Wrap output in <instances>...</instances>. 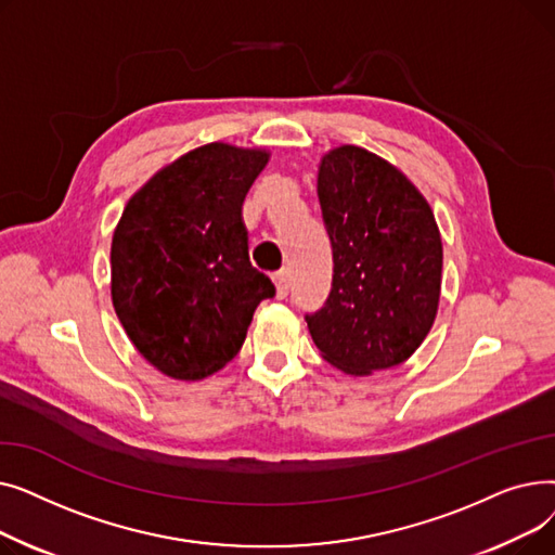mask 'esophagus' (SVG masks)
Here are the masks:
<instances>
[{"label": "esophagus", "mask_w": 555, "mask_h": 555, "mask_svg": "<svg viewBox=\"0 0 555 555\" xmlns=\"http://www.w3.org/2000/svg\"><path fill=\"white\" fill-rule=\"evenodd\" d=\"M272 281H274V285H276V297H279V299H283V297L287 295V287H289L287 270H279V272H274Z\"/></svg>", "instance_id": "1"}]
</instances>
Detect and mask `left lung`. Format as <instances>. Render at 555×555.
I'll return each instance as SVG.
<instances>
[{"mask_svg": "<svg viewBox=\"0 0 555 555\" xmlns=\"http://www.w3.org/2000/svg\"><path fill=\"white\" fill-rule=\"evenodd\" d=\"M317 195L333 247V287L306 314L324 360L371 375L410 360L441 297L443 245L434 214L404 175L360 145L322 157Z\"/></svg>", "mask_w": 555, "mask_h": 555, "instance_id": "1", "label": "left lung"}]
</instances>
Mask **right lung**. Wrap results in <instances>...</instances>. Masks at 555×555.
<instances>
[{
	"label": "right lung",
	"mask_w": 555,
	"mask_h": 555,
	"mask_svg": "<svg viewBox=\"0 0 555 555\" xmlns=\"http://www.w3.org/2000/svg\"><path fill=\"white\" fill-rule=\"evenodd\" d=\"M268 151L222 141L157 170L114 229L112 304L137 351L175 380L236 358L272 281L249 262L243 202Z\"/></svg>",
	"instance_id": "obj_1"
}]
</instances>
